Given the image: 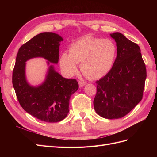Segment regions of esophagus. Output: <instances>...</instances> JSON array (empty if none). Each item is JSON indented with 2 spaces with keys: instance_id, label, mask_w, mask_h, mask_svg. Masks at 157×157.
I'll use <instances>...</instances> for the list:
<instances>
[{
  "instance_id": "34e87169",
  "label": "esophagus",
  "mask_w": 157,
  "mask_h": 157,
  "mask_svg": "<svg viewBox=\"0 0 157 157\" xmlns=\"http://www.w3.org/2000/svg\"><path fill=\"white\" fill-rule=\"evenodd\" d=\"M86 85V83H85V82H83V81H79V86L80 88L84 86L85 85Z\"/></svg>"
}]
</instances>
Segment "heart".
<instances>
[{"label": "heart", "mask_w": 157, "mask_h": 157, "mask_svg": "<svg viewBox=\"0 0 157 157\" xmlns=\"http://www.w3.org/2000/svg\"><path fill=\"white\" fill-rule=\"evenodd\" d=\"M117 48L110 39L85 36L75 42L70 52H63L60 59V68L65 76H72L78 71L79 62L85 73L92 78H100L112 69Z\"/></svg>", "instance_id": "obj_1"}]
</instances>
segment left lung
<instances>
[{
  "label": "left lung",
  "mask_w": 157,
  "mask_h": 157,
  "mask_svg": "<svg viewBox=\"0 0 157 157\" xmlns=\"http://www.w3.org/2000/svg\"><path fill=\"white\" fill-rule=\"evenodd\" d=\"M117 48L111 70L96 81V113L106 119L125 117L143 98L146 69L139 46L120 32L110 34Z\"/></svg>",
  "instance_id": "8db88e82"
}]
</instances>
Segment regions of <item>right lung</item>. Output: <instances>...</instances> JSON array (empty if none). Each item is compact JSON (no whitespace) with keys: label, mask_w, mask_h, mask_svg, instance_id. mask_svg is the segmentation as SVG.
I'll use <instances>...</instances> for the list:
<instances>
[{"label":"right lung","mask_w":157,"mask_h":157,"mask_svg":"<svg viewBox=\"0 0 157 157\" xmlns=\"http://www.w3.org/2000/svg\"><path fill=\"white\" fill-rule=\"evenodd\" d=\"M63 40L53 32L40 33L22 45L16 56L13 85L18 100L25 111L44 122H59L67 117L71 97L79 88L76 79L64 78L51 63L59 62ZM34 57H43L48 66L45 80L36 86L26 76V62Z\"/></svg>","instance_id":"right-lung-1"}]
</instances>
